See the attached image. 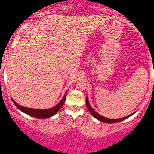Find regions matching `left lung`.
<instances>
[{
  "label": "left lung",
  "instance_id": "obj_1",
  "mask_svg": "<svg viewBox=\"0 0 154 154\" xmlns=\"http://www.w3.org/2000/svg\"><path fill=\"white\" fill-rule=\"evenodd\" d=\"M86 106H87V108H88V110L89 111V112L91 114V115H93V117H94V118H96V119H98V121H100L101 122H103V123H109V124L110 123H117V122H119V121H123V120L126 119V118H129L130 116H131L132 115H128V116L125 117V118H119V119H111V118H105V117L101 116V115H100L99 114H98L96 111H94V110L91 108V105H89V102H88V98H86Z\"/></svg>",
  "mask_w": 154,
  "mask_h": 154
}]
</instances>
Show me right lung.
Returning a JSON list of instances; mask_svg holds the SVG:
<instances>
[{"mask_svg":"<svg viewBox=\"0 0 154 154\" xmlns=\"http://www.w3.org/2000/svg\"><path fill=\"white\" fill-rule=\"evenodd\" d=\"M67 92V91H66ZM66 92L65 93L64 97L62 99V101H60L58 105H56V106L53 107V108H49V109H34V108H25V107L20 106V105H18L17 103L15 102L14 100L12 99L13 102L16 105L17 108L19 110H20L21 111H23V113L26 114L28 115H30L32 117H34L36 118H50V117L53 116L54 115H56L58 111H60L62 108L63 105H64V102L66 101Z\"/></svg>","mask_w":154,"mask_h":154,"instance_id":"add662e5","label":"right lung"}]
</instances>
